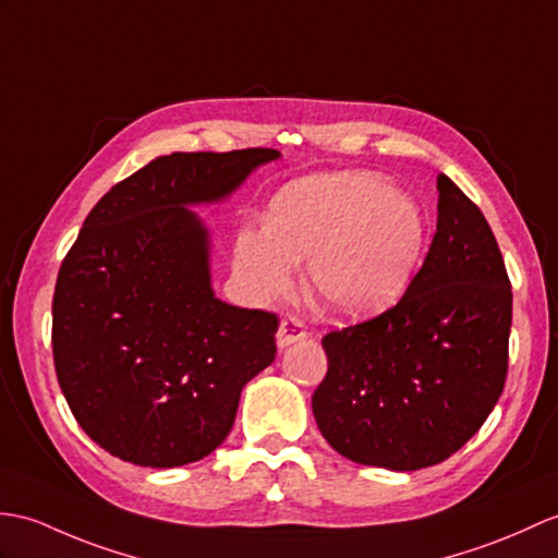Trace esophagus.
I'll return each instance as SVG.
<instances>
[{
	"label": "esophagus",
	"mask_w": 558,
	"mask_h": 558,
	"mask_svg": "<svg viewBox=\"0 0 558 558\" xmlns=\"http://www.w3.org/2000/svg\"><path fill=\"white\" fill-rule=\"evenodd\" d=\"M304 338H306V328H304V323L300 318H282L280 320V328H278V335H276L280 349L300 342Z\"/></svg>",
	"instance_id": "34e87169"
}]
</instances>
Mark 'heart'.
I'll return each mask as SVG.
<instances>
[{
    "instance_id": "obj_1",
    "label": "heart",
    "mask_w": 558,
    "mask_h": 558,
    "mask_svg": "<svg viewBox=\"0 0 558 558\" xmlns=\"http://www.w3.org/2000/svg\"><path fill=\"white\" fill-rule=\"evenodd\" d=\"M423 211L387 180L335 173L296 180L276 194L266 228H242L235 270L268 300L292 290L306 264L316 304L338 318H371L395 306L425 252Z\"/></svg>"
}]
</instances>
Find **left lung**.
<instances>
[{
    "label": "left lung",
    "instance_id": "1",
    "mask_svg": "<svg viewBox=\"0 0 558 558\" xmlns=\"http://www.w3.org/2000/svg\"><path fill=\"white\" fill-rule=\"evenodd\" d=\"M437 190V232L404 296L323 338L328 373L311 409L354 463H442L481 430L507 380L513 296L499 244L447 175Z\"/></svg>",
    "mask_w": 558,
    "mask_h": 558
}]
</instances>
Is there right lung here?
<instances>
[{
	"label": "right lung",
	"mask_w": 558,
	"mask_h": 558,
	"mask_svg": "<svg viewBox=\"0 0 558 558\" xmlns=\"http://www.w3.org/2000/svg\"><path fill=\"white\" fill-rule=\"evenodd\" d=\"M278 149L175 151L95 204L63 258L51 347L77 425L111 457L175 469L228 437L276 359L278 316L220 302L192 206L226 202Z\"/></svg>",
	"instance_id": "obj_1"
}]
</instances>
